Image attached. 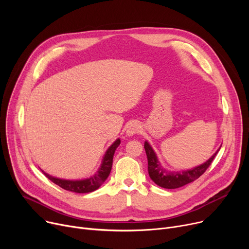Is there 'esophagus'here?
I'll list each match as a JSON object with an SVG mask.
<instances>
[{
  "instance_id": "1",
  "label": "esophagus",
  "mask_w": 249,
  "mask_h": 249,
  "mask_svg": "<svg viewBox=\"0 0 249 249\" xmlns=\"http://www.w3.org/2000/svg\"><path fill=\"white\" fill-rule=\"evenodd\" d=\"M140 125L137 122H133L130 124L127 128V134L128 135H134L140 132Z\"/></svg>"
}]
</instances>
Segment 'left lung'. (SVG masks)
I'll return each mask as SVG.
<instances>
[{
    "label": "left lung",
    "instance_id": "8db88e82",
    "mask_svg": "<svg viewBox=\"0 0 249 249\" xmlns=\"http://www.w3.org/2000/svg\"><path fill=\"white\" fill-rule=\"evenodd\" d=\"M144 148H145L147 160H148L149 177L156 185L164 189H178L182 186H186L190 184V182L199 178L207 171V168L211 165L216 154L219 151L218 149V151H216V153L212 156V158L209 160H207L205 163L195 167L193 169H190V171L181 172V173H172V172L165 171L164 168L160 166L153 149L146 141L144 143Z\"/></svg>",
    "mask_w": 249,
    "mask_h": 249
}]
</instances>
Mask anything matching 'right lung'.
<instances>
[{"instance_id": "obj_1", "label": "right lung", "mask_w": 249, "mask_h": 249, "mask_svg": "<svg viewBox=\"0 0 249 249\" xmlns=\"http://www.w3.org/2000/svg\"><path fill=\"white\" fill-rule=\"evenodd\" d=\"M120 144V139H117L113 144L109 147L107 150L106 154H105V158L103 160V163L99 169V172L90 177L89 178L83 179V180H67V179H60L51 177L44 172H42L46 178H48L52 182H54L55 185L59 186L60 188L74 192V193H80V194H85V193H90L93 191H96L99 189L103 182L107 179V178L110 175L111 168H112V163H113V156L115 153L116 148L119 146Z\"/></svg>"}]
</instances>
